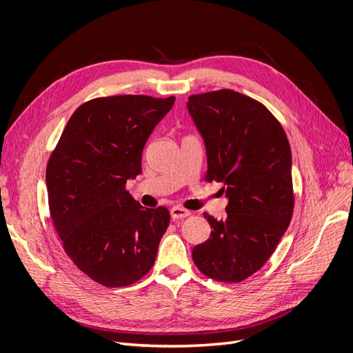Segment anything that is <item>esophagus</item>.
<instances>
[{
	"instance_id": "1",
	"label": "esophagus",
	"mask_w": 353,
	"mask_h": 353,
	"mask_svg": "<svg viewBox=\"0 0 353 353\" xmlns=\"http://www.w3.org/2000/svg\"><path fill=\"white\" fill-rule=\"evenodd\" d=\"M191 215V212L184 209V208H179V206H174L172 209H170V216H172V219H183V218H187Z\"/></svg>"
}]
</instances>
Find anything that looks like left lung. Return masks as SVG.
Returning a JSON list of instances; mask_svg holds the SVG:
<instances>
[{
	"label": "left lung",
	"instance_id": "obj_1",
	"mask_svg": "<svg viewBox=\"0 0 353 353\" xmlns=\"http://www.w3.org/2000/svg\"><path fill=\"white\" fill-rule=\"evenodd\" d=\"M187 109L206 145L205 179L228 197L225 219L205 213L212 232L193 261L212 280L240 283L271 258L292 221L290 144L262 103L232 90L190 95Z\"/></svg>",
	"mask_w": 353,
	"mask_h": 353
}]
</instances>
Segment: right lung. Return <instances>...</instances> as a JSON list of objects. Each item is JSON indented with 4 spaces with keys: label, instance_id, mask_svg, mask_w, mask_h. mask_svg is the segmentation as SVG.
<instances>
[{
    "label": "right lung",
    "instance_id": "obj_1",
    "mask_svg": "<svg viewBox=\"0 0 353 353\" xmlns=\"http://www.w3.org/2000/svg\"><path fill=\"white\" fill-rule=\"evenodd\" d=\"M174 101L128 94L83 103L48 159L52 223L73 263L101 285L134 284L154 265L169 210L144 209L125 185L141 174L143 148Z\"/></svg>",
    "mask_w": 353,
    "mask_h": 353
}]
</instances>
